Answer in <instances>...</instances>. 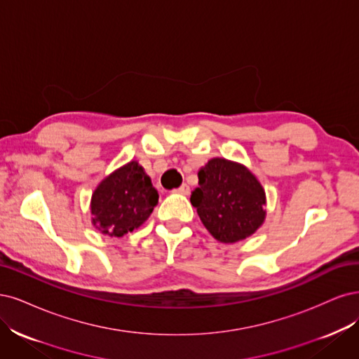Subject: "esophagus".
<instances>
[{
  "label": "esophagus",
  "instance_id": "obj_1",
  "mask_svg": "<svg viewBox=\"0 0 359 359\" xmlns=\"http://www.w3.org/2000/svg\"><path fill=\"white\" fill-rule=\"evenodd\" d=\"M176 192H177V194H182V195H188V194L191 192V189H189V184L183 183L179 189H176Z\"/></svg>",
  "mask_w": 359,
  "mask_h": 359
}]
</instances>
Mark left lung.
<instances>
[{
  "mask_svg": "<svg viewBox=\"0 0 359 359\" xmlns=\"http://www.w3.org/2000/svg\"><path fill=\"white\" fill-rule=\"evenodd\" d=\"M191 203L205 229L226 245L255 234L267 216V198L257 176L225 158H212L200 168Z\"/></svg>",
  "mask_w": 359,
  "mask_h": 359,
  "instance_id": "8db88e82",
  "label": "left lung"
}]
</instances>
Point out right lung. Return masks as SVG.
Instances as JSON below:
<instances>
[{
  "instance_id": "1",
  "label": "right lung",
  "mask_w": 359,
  "mask_h": 359,
  "mask_svg": "<svg viewBox=\"0 0 359 359\" xmlns=\"http://www.w3.org/2000/svg\"><path fill=\"white\" fill-rule=\"evenodd\" d=\"M158 196L144 168L130 161L104 177L92 192V225L104 236L123 237L147 221Z\"/></svg>"
}]
</instances>
